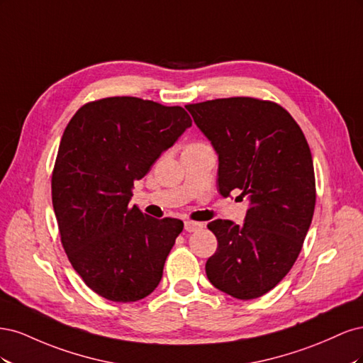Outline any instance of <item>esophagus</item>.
Instances as JSON below:
<instances>
[{
  "label": "esophagus",
  "mask_w": 363,
  "mask_h": 363,
  "mask_svg": "<svg viewBox=\"0 0 363 363\" xmlns=\"http://www.w3.org/2000/svg\"><path fill=\"white\" fill-rule=\"evenodd\" d=\"M201 227H203L201 223H195V221H186L184 223V230H186V232H189V233L196 232V230L201 228Z\"/></svg>",
  "instance_id": "1"
}]
</instances>
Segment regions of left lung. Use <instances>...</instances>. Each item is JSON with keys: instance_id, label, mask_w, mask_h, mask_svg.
Wrapping results in <instances>:
<instances>
[{"instance_id": "obj_1", "label": "left lung", "mask_w": 363, "mask_h": 363, "mask_svg": "<svg viewBox=\"0 0 363 363\" xmlns=\"http://www.w3.org/2000/svg\"><path fill=\"white\" fill-rule=\"evenodd\" d=\"M218 155V191L240 192L245 223L215 219L218 248L206 263L213 286L238 300L259 298L291 271L315 211L311 148L300 125L272 101L250 96L186 106Z\"/></svg>"}]
</instances>
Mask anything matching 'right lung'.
I'll return each mask as SVG.
<instances>
[{"mask_svg":"<svg viewBox=\"0 0 363 363\" xmlns=\"http://www.w3.org/2000/svg\"><path fill=\"white\" fill-rule=\"evenodd\" d=\"M191 125L180 106L111 96L80 107L63 131L51 179L62 245L106 300L138 301L160 283L183 221L130 207L131 189Z\"/></svg>","mask_w":363,"mask_h":363,"instance_id":"1","label":"right lung"}]
</instances>
